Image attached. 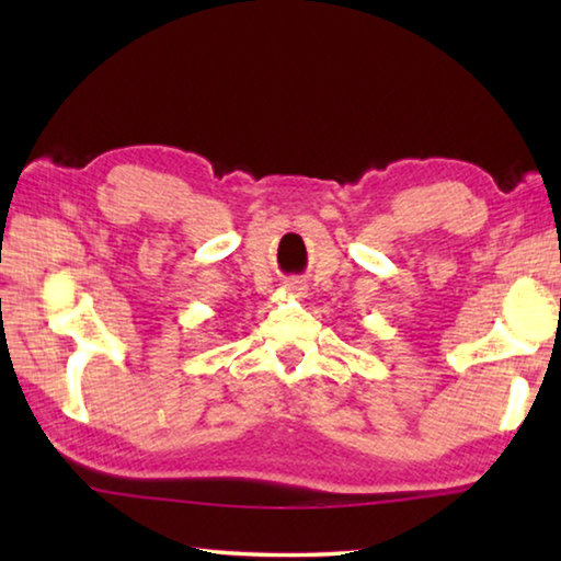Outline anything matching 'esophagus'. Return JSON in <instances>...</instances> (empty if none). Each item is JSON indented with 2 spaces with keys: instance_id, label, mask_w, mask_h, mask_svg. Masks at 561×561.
Listing matches in <instances>:
<instances>
[{
  "instance_id": "obj_1",
  "label": "esophagus",
  "mask_w": 561,
  "mask_h": 561,
  "mask_svg": "<svg viewBox=\"0 0 561 561\" xmlns=\"http://www.w3.org/2000/svg\"><path fill=\"white\" fill-rule=\"evenodd\" d=\"M287 291H291V294H297V297H301V294H304V287H301V284L294 282V284H287Z\"/></svg>"
}]
</instances>
